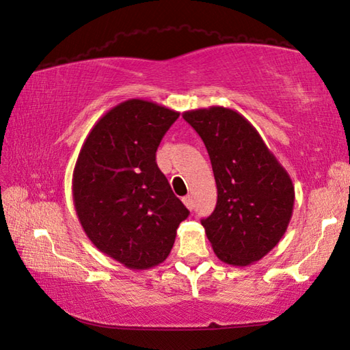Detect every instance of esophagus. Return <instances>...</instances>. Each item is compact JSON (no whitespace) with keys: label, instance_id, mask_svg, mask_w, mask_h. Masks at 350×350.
Returning a JSON list of instances; mask_svg holds the SVG:
<instances>
[{"label":"esophagus","instance_id":"obj_1","mask_svg":"<svg viewBox=\"0 0 350 350\" xmlns=\"http://www.w3.org/2000/svg\"><path fill=\"white\" fill-rule=\"evenodd\" d=\"M183 202H184V206H186L189 210H193V198L192 196H190V195L184 196L183 198Z\"/></svg>","mask_w":350,"mask_h":350}]
</instances>
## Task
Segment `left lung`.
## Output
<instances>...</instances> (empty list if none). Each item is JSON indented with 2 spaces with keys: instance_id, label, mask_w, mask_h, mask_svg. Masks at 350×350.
<instances>
[{
  "instance_id": "obj_1",
  "label": "left lung",
  "mask_w": 350,
  "mask_h": 350,
  "mask_svg": "<svg viewBox=\"0 0 350 350\" xmlns=\"http://www.w3.org/2000/svg\"><path fill=\"white\" fill-rule=\"evenodd\" d=\"M183 118L206 144L217 201L201 224L215 254L234 267L260 260L291 221L294 186L256 128L237 111L210 107Z\"/></svg>"
}]
</instances>
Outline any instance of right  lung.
Returning <instances> with one entry per match:
<instances>
[{
	"label": "right lung",
	"mask_w": 350,
	"mask_h": 350,
	"mask_svg": "<svg viewBox=\"0 0 350 350\" xmlns=\"http://www.w3.org/2000/svg\"><path fill=\"white\" fill-rule=\"evenodd\" d=\"M180 113L129 98L100 117L72 172V201L98 252L129 269L166 260L189 210L157 166L161 138Z\"/></svg>",
	"instance_id": "add662e5"
}]
</instances>
